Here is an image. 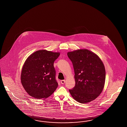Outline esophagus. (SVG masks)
I'll use <instances>...</instances> for the list:
<instances>
[{"mask_svg": "<svg viewBox=\"0 0 127 127\" xmlns=\"http://www.w3.org/2000/svg\"><path fill=\"white\" fill-rule=\"evenodd\" d=\"M61 82L62 84H64L65 83V80H62V81H61Z\"/></svg>", "mask_w": 127, "mask_h": 127, "instance_id": "1", "label": "esophagus"}]
</instances>
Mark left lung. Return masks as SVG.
<instances>
[{
	"mask_svg": "<svg viewBox=\"0 0 127 127\" xmlns=\"http://www.w3.org/2000/svg\"><path fill=\"white\" fill-rule=\"evenodd\" d=\"M67 54L75 74V87L69 90L71 96L81 103L95 99L102 92L105 82L103 62L96 54L87 49L68 52Z\"/></svg>",
	"mask_w": 127,
	"mask_h": 127,
	"instance_id": "obj_1",
	"label": "left lung"
}]
</instances>
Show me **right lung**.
<instances>
[{
  "instance_id": "1",
  "label": "right lung",
  "mask_w": 127,
  "mask_h": 127,
  "mask_svg": "<svg viewBox=\"0 0 127 127\" xmlns=\"http://www.w3.org/2000/svg\"><path fill=\"white\" fill-rule=\"evenodd\" d=\"M60 55V52L43 49L28 57L23 65L20 79L29 95L35 99H46L55 91L58 85L54 63Z\"/></svg>"
}]
</instances>
